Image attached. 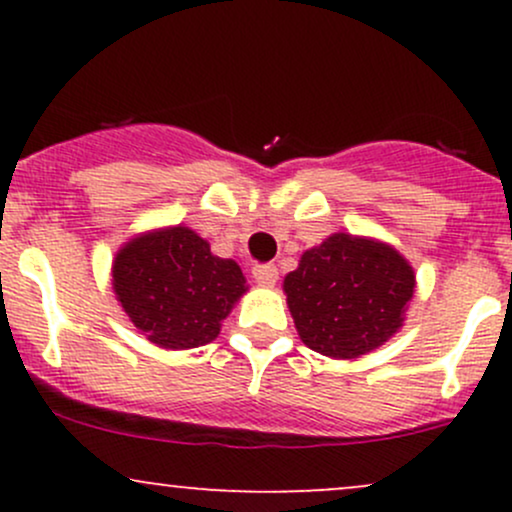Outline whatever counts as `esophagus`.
Returning a JSON list of instances; mask_svg holds the SVG:
<instances>
[{"mask_svg": "<svg viewBox=\"0 0 512 512\" xmlns=\"http://www.w3.org/2000/svg\"><path fill=\"white\" fill-rule=\"evenodd\" d=\"M252 276H255V281L264 289H272L276 284V279H279V269L274 267V264H255L252 267Z\"/></svg>", "mask_w": 512, "mask_h": 512, "instance_id": "34e87169", "label": "esophagus"}]
</instances>
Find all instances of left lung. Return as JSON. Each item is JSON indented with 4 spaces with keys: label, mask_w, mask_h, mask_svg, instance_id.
<instances>
[{
    "label": "left lung",
    "mask_w": 512,
    "mask_h": 512,
    "mask_svg": "<svg viewBox=\"0 0 512 512\" xmlns=\"http://www.w3.org/2000/svg\"><path fill=\"white\" fill-rule=\"evenodd\" d=\"M414 272L390 245L334 233L303 252L284 291L303 344L322 356L356 358L402 327Z\"/></svg>",
    "instance_id": "obj_1"
}]
</instances>
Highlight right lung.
Returning a JSON list of instances; mask_svg holds the SVG:
<instances>
[{"mask_svg": "<svg viewBox=\"0 0 512 512\" xmlns=\"http://www.w3.org/2000/svg\"><path fill=\"white\" fill-rule=\"evenodd\" d=\"M113 286L129 320L163 349L214 342L245 293V276L185 226L139 236L117 252Z\"/></svg>", "mask_w": 512, "mask_h": 512, "instance_id": "right-lung-1", "label": "right lung"}]
</instances>
